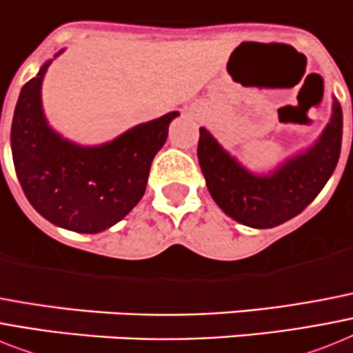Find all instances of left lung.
<instances>
[{"label":"left lung","instance_id":"obj_1","mask_svg":"<svg viewBox=\"0 0 353 353\" xmlns=\"http://www.w3.org/2000/svg\"><path fill=\"white\" fill-rule=\"evenodd\" d=\"M343 137V110L334 99L332 119L314 147L279 168L257 176L199 128L197 157L206 186L226 216L252 228H274L305 210L334 174Z\"/></svg>","mask_w":353,"mask_h":353}]
</instances>
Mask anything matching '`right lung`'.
Returning a JSON list of instances; mask_svg holds the SVG:
<instances>
[{
    "label": "right lung",
    "mask_w": 353,
    "mask_h": 353,
    "mask_svg": "<svg viewBox=\"0 0 353 353\" xmlns=\"http://www.w3.org/2000/svg\"><path fill=\"white\" fill-rule=\"evenodd\" d=\"M50 63L19 92L10 130L14 168L27 199L45 219L79 234H97L139 203L152 159L179 112L137 125L99 147L76 145L48 127L43 114L41 83Z\"/></svg>",
    "instance_id": "1"
}]
</instances>
